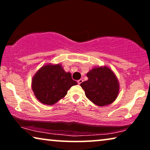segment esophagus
Masks as SVG:
<instances>
[{
  "mask_svg": "<svg viewBox=\"0 0 150 150\" xmlns=\"http://www.w3.org/2000/svg\"><path fill=\"white\" fill-rule=\"evenodd\" d=\"M83 80L82 79H80V80H79V81H78L77 82H78V84H79V85H80V84H81L82 83H83Z\"/></svg>",
  "mask_w": 150,
  "mask_h": 150,
  "instance_id": "esophagus-1",
  "label": "esophagus"
}]
</instances>
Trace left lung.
<instances>
[{"label":"left lung","instance_id":"1","mask_svg":"<svg viewBox=\"0 0 150 150\" xmlns=\"http://www.w3.org/2000/svg\"><path fill=\"white\" fill-rule=\"evenodd\" d=\"M88 80L81 84L85 96L99 106H107L117 98L120 83L113 71L107 66L96 67L87 74Z\"/></svg>","mask_w":150,"mask_h":150}]
</instances>
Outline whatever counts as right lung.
<instances>
[{"label": "right lung", "mask_w": 150, "mask_h": 150, "mask_svg": "<svg viewBox=\"0 0 150 150\" xmlns=\"http://www.w3.org/2000/svg\"><path fill=\"white\" fill-rule=\"evenodd\" d=\"M77 83L65 72L61 64H47L33 77L31 87L34 95L42 104L52 105L67 95V91Z\"/></svg>", "instance_id": "right-lung-1"}]
</instances>
